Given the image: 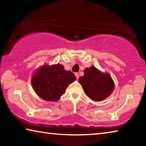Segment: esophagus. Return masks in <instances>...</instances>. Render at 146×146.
Instances as JSON below:
<instances>
[{
  "instance_id": "esophagus-1",
  "label": "esophagus",
  "mask_w": 146,
  "mask_h": 146,
  "mask_svg": "<svg viewBox=\"0 0 146 146\" xmlns=\"http://www.w3.org/2000/svg\"><path fill=\"white\" fill-rule=\"evenodd\" d=\"M75 76H76V79H78V78H79V75H78V73H75Z\"/></svg>"
}]
</instances>
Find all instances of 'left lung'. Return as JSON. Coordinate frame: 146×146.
Instances as JSON below:
<instances>
[{
	"mask_svg": "<svg viewBox=\"0 0 146 146\" xmlns=\"http://www.w3.org/2000/svg\"><path fill=\"white\" fill-rule=\"evenodd\" d=\"M84 73L78 81L89 98L101 101L111 93L115 86L110 74L100 72L94 66L86 68Z\"/></svg>",
	"mask_w": 146,
	"mask_h": 146,
	"instance_id": "obj_1",
	"label": "left lung"
}]
</instances>
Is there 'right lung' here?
Masks as SVG:
<instances>
[{"label": "right lung", "mask_w": 146, "mask_h": 146, "mask_svg": "<svg viewBox=\"0 0 146 146\" xmlns=\"http://www.w3.org/2000/svg\"><path fill=\"white\" fill-rule=\"evenodd\" d=\"M76 80L71 71H66L63 65L43 66L31 78V84L36 93L48 101L59 100L68 86Z\"/></svg>", "instance_id": "add662e5"}]
</instances>
